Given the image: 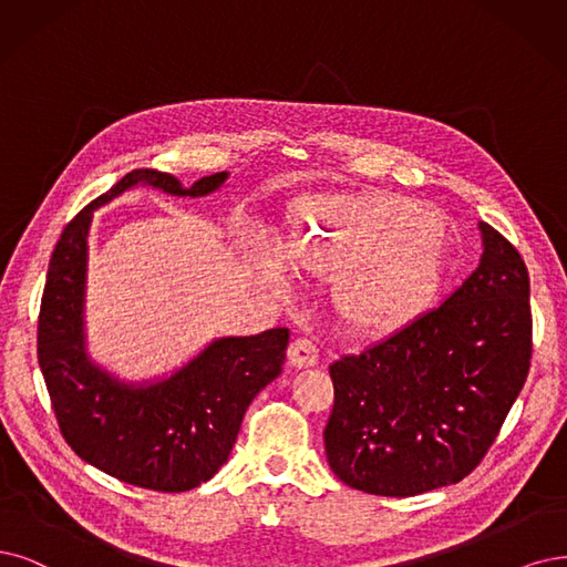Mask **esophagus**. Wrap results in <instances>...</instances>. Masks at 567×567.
Wrapping results in <instances>:
<instances>
[{"label": "esophagus", "mask_w": 567, "mask_h": 567, "mask_svg": "<svg viewBox=\"0 0 567 567\" xmlns=\"http://www.w3.org/2000/svg\"><path fill=\"white\" fill-rule=\"evenodd\" d=\"M287 360L295 369H308V367H316L320 360V352L318 346L312 343L310 339H295L289 343L287 350Z\"/></svg>", "instance_id": "34e87169"}]
</instances>
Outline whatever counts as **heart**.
I'll list each match as a JSON object with an SVG mask.
<instances>
[{"instance_id": "b5f03b06", "label": "heart", "mask_w": 567, "mask_h": 567, "mask_svg": "<svg viewBox=\"0 0 567 567\" xmlns=\"http://www.w3.org/2000/svg\"><path fill=\"white\" fill-rule=\"evenodd\" d=\"M289 257L316 278H337L333 308L348 331L388 339L430 312L449 264L436 224L417 203L383 192L312 194L289 213ZM261 278L287 289L285 268L266 257Z\"/></svg>"}]
</instances>
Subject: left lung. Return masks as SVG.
Here are the masks:
<instances>
[{"label":"left lung","mask_w":567,"mask_h":567,"mask_svg":"<svg viewBox=\"0 0 567 567\" xmlns=\"http://www.w3.org/2000/svg\"><path fill=\"white\" fill-rule=\"evenodd\" d=\"M478 228L484 255L442 306L329 367L324 449L350 488L411 497L463 481L528 379V268L499 230Z\"/></svg>","instance_id":"8db88e82"}]
</instances>
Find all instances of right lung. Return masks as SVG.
I'll return each mask as SVG.
<instances>
[{
	"instance_id": "1",
	"label": "right lung",
	"mask_w": 567,
	"mask_h": 567,
	"mask_svg": "<svg viewBox=\"0 0 567 567\" xmlns=\"http://www.w3.org/2000/svg\"><path fill=\"white\" fill-rule=\"evenodd\" d=\"M217 173L184 186L158 171H133L65 226L53 249L37 324V354L58 427L89 465L131 486L192 491L213 478L236 444L251 400L278 379L289 329L209 343L198 358L152 385L118 383L83 348L86 238L93 209L135 184L173 196H207L226 182Z\"/></svg>"
}]
</instances>
